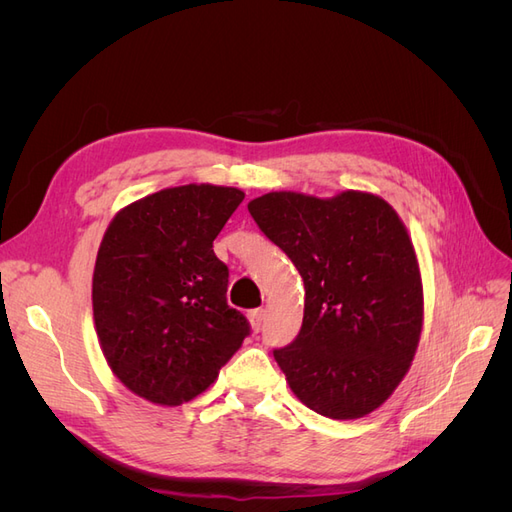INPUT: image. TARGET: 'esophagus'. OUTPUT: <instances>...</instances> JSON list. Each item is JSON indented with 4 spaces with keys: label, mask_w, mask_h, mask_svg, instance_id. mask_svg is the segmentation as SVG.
Wrapping results in <instances>:
<instances>
[{
    "label": "esophagus",
    "mask_w": 512,
    "mask_h": 512,
    "mask_svg": "<svg viewBox=\"0 0 512 512\" xmlns=\"http://www.w3.org/2000/svg\"><path fill=\"white\" fill-rule=\"evenodd\" d=\"M262 322H265V309H254V312H250V324L256 333L262 329Z\"/></svg>",
    "instance_id": "obj_1"
}]
</instances>
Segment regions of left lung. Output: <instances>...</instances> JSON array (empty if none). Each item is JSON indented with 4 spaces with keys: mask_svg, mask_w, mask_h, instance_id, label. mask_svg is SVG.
<instances>
[{
    "mask_svg": "<svg viewBox=\"0 0 512 512\" xmlns=\"http://www.w3.org/2000/svg\"><path fill=\"white\" fill-rule=\"evenodd\" d=\"M247 209L303 277L301 331L273 350L292 393L335 421L374 412L408 374L423 329V282L404 222L384 198L356 190L269 192Z\"/></svg>",
    "mask_w": 512,
    "mask_h": 512,
    "instance_id": "1",
    "label": "left lung"
}]
</instances>
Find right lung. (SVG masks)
I'll list each match as a JSON object with an SVG mask.
<instances>
[{"label":"right lung","instance_id":"right-lung-1","mask_svg":"<svg viewBox=\"0 0 512 512\" xmlns=\"http://www.w3.org/2000/svg\"><path fill=\"white\" fill-rule=\"evenodd\" d=\"M237 188L190 183L123 207L108 224L91 301L104 359L158 406L207 391L250 324L226 303L228 267L213 239L241 205Z\"/></svg>","mask_w":512,"mask_h":512}]
</instances>
